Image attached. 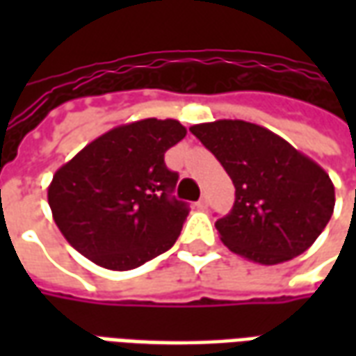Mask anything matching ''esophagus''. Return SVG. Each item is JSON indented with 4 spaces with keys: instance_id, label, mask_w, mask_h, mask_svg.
<instances>
[{
    "instance_id": "esophagus-1",
    "label": "esophagus",
    "mask_w": 356,
    "mask_h": 356,
    "mask_svg": "<svg viewBox=\"0 0 356 356\" xmlns=\"http://www.w3.org/2000/svg\"><path fill=\"white\" fill-rule=\"evenodd\" d=\"M196 206H198L200 209H206V208H208V198H206V196H204V198H200Z\"/></svg>"
}]
</instances>
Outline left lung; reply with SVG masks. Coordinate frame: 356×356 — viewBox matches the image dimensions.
I'll use <instances>...</instances> for the list:
<instances>
[{"instance_id":"8db88e82","label":"left lung","mask_w":356,"mask_h":356,"mask_svg":"<svg viewBox=\"0 0 356 356\" xmlns=\"http://www.w3.org/2000/svg\"><path fill=\"white\" fill-rule=\"evenodd\" d=\"M232 179L234 206L217 219L223 244L261 265L290 261L313 246L334 213L326 171L267 127L217 120L191 127Z\"/></svg>"}]
</instances>
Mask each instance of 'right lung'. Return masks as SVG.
I'll list each match as a JSON object with an SVG mask.
<instances>
[{
  "label": "right lung",
  "instance_id": "1",
  "mask_svg": "<svg viewBox=\"0 0 356 356\" xmlns=\"http://www.w3.org/2000/svg\"><path fill=\"white\" fill-rule=\"evenodd\" d=\"M177 120L118 125L60 165L47 200L68 244L99 267L131 270L168 252L188 216L171 196L179 175L163 162L185 139Z\"/></svg>",
  "mask_w": 356,
  "mask_h": 356
}]
</instances>
